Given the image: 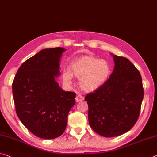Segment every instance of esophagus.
Masks as SVG:
<instances>
[{
  "label": "esophagus",
  "instance_id": "obj_1",
  "mask_svg": "<svg viewBox=\"0 0 157 157\" xmlns=\"http://www.w3.org/2000/svg\"><path fill=\"white\" fill-rule=\"evenodd\" d=\"M84 100V97L81 95H78L75 97V101L76 102H80Z\"/></svg>",
  "mask_w": 157,
  "mask_h": 157
}]
</instances>
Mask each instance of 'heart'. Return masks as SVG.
Listing matches in <instances>:
<instances>
[{
    "label": "heart",
    "mask_w": 157,
    "mask_h": 157,
    "mask_svg": "<svg viewBox=\"0 0 157 157\" xmlns=\"http://www.w3.org/2000/svg\"><path fill=\"white\" fill-rule=\"evenodd\" d=\"M110 74L109 63L103 59L84 56L75 59L70 65V70L63 69L62 79L66 84H71L73 75L79 79L82 90L91 92L106 82Z\"/></svg>",
    "instance_id": "b5f03b06"
}]
</instances>
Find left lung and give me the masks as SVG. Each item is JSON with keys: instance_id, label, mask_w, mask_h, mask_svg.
<instances>
[{"instance_id": "1", "label": "left lung", "mask_w": 157, "mask_h": 157, "mask_svg": "<svg viewBox=\"0 0 157 157\" xmlns=\"http://www.w3.org/2000/svg\"><path fill=\"white\" fill-rule=\"evenodd\" d=\"M110 54L114 67L110 78L84 98L89 125L106 138L120 136L135 125L144 95L140 73L135 66L126 58Z\"/></svg>"}]
</instances>
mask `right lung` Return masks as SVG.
<instances>
[{"label": "right lung", "instance_id": "add662e5", "mask_svg": "<svg viewBox=\"0 0 157 157\" xmlns=\"http://www.w3.org/2000/svg\"><path fill=\"white\" fill-rule=\"evenodd\" d=\"M66 50L62 47L42 49L22 63L12 83L17 116L38 138L61 136L69 111L75 103V93L63 90L56 81Z\"/></svg>", "mask_w": 157, "mask_h": 157}]
</instances>
